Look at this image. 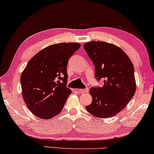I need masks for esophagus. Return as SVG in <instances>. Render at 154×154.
Returning <instances> with one entry per match:
<instances>
[{"label":"esophagus","mask_w":154,"mask_h":154,"mask_svg":"<svg viewBox=\"0 0 154 154\" xmlns=\"http://www.w3.org/2000/svg\"><path fill=\"white\" fill-rule=\"evenodd\" d=\"M79 91L81 93V94H84V93H87L89 91V89L87 88V89H79Z\"/></svg>","instance_id":"34e87169"}]
</instances>
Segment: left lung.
<instances>
[{"instance_id":"left-lung-1","label":"left lung","mask_w":154,"mask_h":154,"mask_svg":"<svg viewBox=\"0 0 154 154\" xmlns=\"http://www.w3.org/2000/svg\"><path fill=\"white\" fill-rule=\"evenodd\" d=\"M84 49L95 65V78L104 80L102 87H91L92 102L86 106L96 117H113L125 108L136 91L134 69L119 47L104 42H90Z\"/></svg>"}]
</instances>
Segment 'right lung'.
<instances>
[{
    "label": "right lung",
    "instance_id": "add662e5",
    "mask_svg": "<svg viewBox=\"0 0 154 154\" xmlns=\"http://www.w3.org/2000/svg\"><path fill=\"white\" fill-rule=\"evenodd\" d=\"M79 43L50 45L28 62L20 77L25 104L32 114L50 119L63 108L72 91L67 87L68 60L80 48Z\"/></svg>",
    "mask_w": 154,
    "mask_h": 154
}]
</instances>
